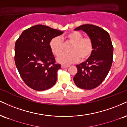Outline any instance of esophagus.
<instances>
[{"label": "esophagus", "mask_w": 127, "mask_h": 127, "mask_svg": "<svg viewBox=\"0 0 127 127\" xmlns=\"http://www.w3.org/2000/svg\"><path fill=\"white\" fill-rule=\"evenodd\" d=\"M69 67V65H62V68H67Z\"/></svg>", "instance_id": "obj_1"}]
</instances>
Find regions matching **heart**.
<instances>
[{
  "instance_id": "heart-1",
  "label": "heart",
  "mask_w": 127,
  "mask_h": 127,
  "mask_svg": "<svg viewBox=\"0 0 127 127\" xmlns=\"http://www.w3.org/2000/svg\"><path fill=\"white\" fill-rule=\"evenodd\" d=\"M62 39L71 43L72 45L69 49V53L60 55L64 49ZM50 48L55 56L60 55L57 58L58 62L63 64H70L79 62L80 60L83 61L88 59L92 53L94 45L91 38H83L80 32L73 31L62 39L59 36L53 38L50 42Z\"/></svg>"
}]
</instances>
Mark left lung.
<instances>
[{
    "instance_id": "left-lung-1",
    "label": "left lung",
    "mask_w": 127,
    "mask_h": 127,
    "mask_svg": "<svg viewBox=\"0 0 127 127\" xmlns=\"http://www.w3.org/2000/svg\"><path fill=\"white\" fill-rule=\"evenodd\" d=\"M74 30L86 32L92 41L94 48L86 61L76 65L77 73L73 80L79 88L92 89L104 80L112 65L114 48L111 38L108 32L94 25H82Z\"/></svg>"
}]
</instances>
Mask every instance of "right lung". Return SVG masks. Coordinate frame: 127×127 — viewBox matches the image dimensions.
Segmentation results:
<instances>
[{"label":"right lung","instance_id":"add662e5","mask_svg":"<svg viewBox=\"0 0 127 127\" xmlns=\"http://www.w3.org/2000/svg\"><path fill=\"white\" fill-rule=\"evenodd\" d=\"M63 32L36 25L24 31L15 42L16 68L26 85L32 89L45 91L56 84L61 65L55 63L50 42Z\"/></svg>","mask_w":127,"mask_h":127}]
</instances>
